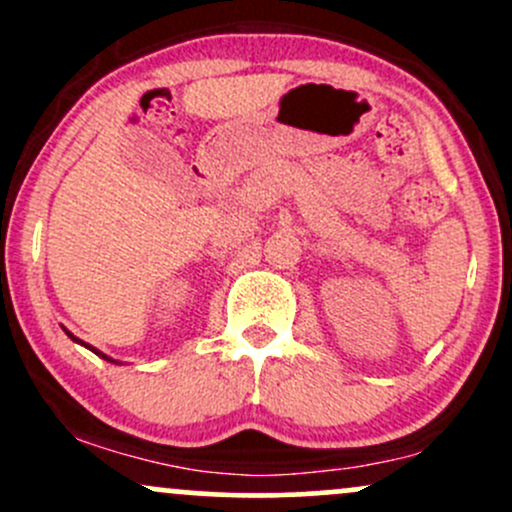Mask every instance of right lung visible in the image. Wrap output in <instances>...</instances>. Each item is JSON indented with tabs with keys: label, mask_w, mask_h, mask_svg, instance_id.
<instances>
[{
	"label": "right lung",
	"mask_w": 512,
	"mask_h": 512,
	"mask_svg": "<svg viewBox=\"0 0 512 512\" xmlns=\"http://www.w3.org/2000/svg\"><path fill=\"white\" fill-rule=\"evenodd\" d=\"M68 336H71V333H68ZM71 338H73V341H78V338H75V336H71ZM78 343H83V341H78ZM83 346H85V348H90V351H93V353H98V355H102V358H105V360H110V358H107V355H105V353L95 351V348H93V346H88V343H83ZM110 363H112V360H110Z\"/></svg>",
	"instance_id": "1"
}]
</instances>
